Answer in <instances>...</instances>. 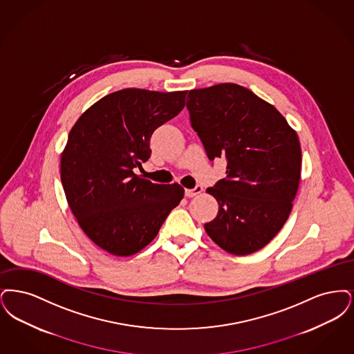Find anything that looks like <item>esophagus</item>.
<instances>
[{
	"label": "esophagus",
	"mask_w": 354,
	"mask_h": 354,
	"mask_svg": "<svg viewBox=\"0 0 354 354\" xmlns=\"http://www.w3.org/2000/svg\"><path fill=\"white\" fill-rule=\"evenodd\" d=\"M201 192H202V186L197 185L194 189H185V196L189 197V198H192V197L198 196Z\"/></svg>",
	"instance_id": "obj_1"
}]
</instances>
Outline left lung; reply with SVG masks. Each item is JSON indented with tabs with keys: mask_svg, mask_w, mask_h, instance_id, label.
I'll list each match as a JSON object with an SVG mask.
<instances>
[{
	"mask_svg": "<svg viewBox=\"0 0 354 354\" xmlns=\"http://www.w3.org/2000/svg\"><path fill=\"white\" fill-rule=\"evenodd\" d=\"M186 108L210 161L223 157L226 177L206 192L219 210L207 235L234 255L266 246L288 219L301 170L296 132L277 108L234 83L187 93Z\"/></svg>",
	"mask_w": 354,
	"mask_h": 354,
	"instance_id": "1",
	"label": "left lung"
}]
</instances>
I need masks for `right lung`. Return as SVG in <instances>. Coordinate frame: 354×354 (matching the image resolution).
Returning <instances> with one entry per match:
<instances>
[{
	"mask_svg": "<svg viewBox=\"0 0 354 354\" xmlns=\"http://www.w3.org/2000/svg\"><path fill=\"white\" fill-rule=\"evenodd\" d=\"M186 93H109L70 131L61 158L66 198L87 236L112 255L148 246L184 198L180 185L153 184L133 170L149 160L154 131L184 109Z\"/></svg>",
	"mask_w": 354,
	"mask_h": 354,
	"instance_id": "add662e5",
	"label": "right lung"
}]
</instances>
